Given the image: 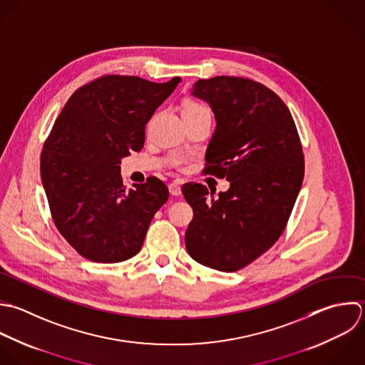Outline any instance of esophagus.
Masks as SVG:
<instances>
[{
  "label": "esophagus",
  "instance_id": "esophagus-1",
  "mask_svg": "<svg viewBox=\"0 0 365 365\" xmlns=\"http://www.w3.org/2000/svg\"><path fill=\"white\" fill-rule=\"evenodd\" d=\"M169 192H170V195H173V196H179V195L182 193L180 185H179L178 182H173V183H170V185H169Z\"/></svg>",
  "mask_w": 365,
  "mask_h": 365
}]
</instances>
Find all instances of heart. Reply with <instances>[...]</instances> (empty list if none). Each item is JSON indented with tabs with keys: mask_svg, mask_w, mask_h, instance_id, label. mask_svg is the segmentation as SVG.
Segmentation results:
<instances>
[{
	"mask_svg": "<svg viewBox=\"0 0 365 365\" xmlns=\"http://www.w3.org/2000/svg\"><path fill=\"white\" fill-rule=\"evenodd\" d=\"M209 110L203 103L196 102V101H189L183 106V113H199V112H206Z\"/></svg>",
	"mask_w": 365,
	"mask_h": 365,
	"instance_id": "obj_1",
	"label": "heart"
}]
</instances>
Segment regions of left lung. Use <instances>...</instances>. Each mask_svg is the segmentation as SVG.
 Masks as SVG:
<instances>
[{
    "instance_id": "obj_1",
    "label": "left lung",
    "mask_w": 365,
    "mask_h": 365,
    "mask_svg": "<svg viewBox=\"0 0 365 365\" xmlns=\"http://www.w3.org/2000/svg\"><path fill=\"white\" fill-rule=\"evenodd\" d=\"M195 96L210 103L217 126L203 175L227 179L216 189L182 186L193 219L185 243L193 260L237 272L266 253L283 235L304 178V155L294 119L270 88L240 76L199 79Z\"/></svg>"
}]
</instances>
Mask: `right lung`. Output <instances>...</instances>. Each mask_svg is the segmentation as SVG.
Here are the masks:
<instances>
[{
	"instance_id": "right-lung-1",
	"label": "right lung",
	"mask_w": 365,
	"mask_h": 365,
	"mask_svg": "<svg viewBox=\"0 0 365 365\" xmlns=\"http://www.w3.org/2000/svg\"><path fill=\"white\" fill-rule=\"evenodd\" d=\"M180 82L103 75L78 88L41 152V179L55 227L85 259L119 263L139 253L169 199L156 176L126 190L120 159L145 143V125Z\"/></svg>"
}]
</instances>
